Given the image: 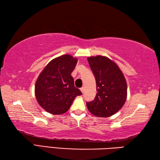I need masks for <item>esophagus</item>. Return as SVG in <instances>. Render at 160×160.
<instances>
[{
  "label": "esophagus",
  "instance_id": "esophagus-1",
  "mask_svg": "<svg viewBox=\"0 0 160 160\" xmlns=\"http://www.w3.org/2000/svg\"><path fill=\"white\" fill-rule=\"evenodd\" d=\"M84 89H84V87H81V88H80V91H82V93L84 92Z\"/></svg>",
  "mask_w": 160,
  "mask_h": 160
}]
</instances>
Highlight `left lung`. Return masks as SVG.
Masks as SVG:
<instances>
[{"label":"left lung","mask_w":160,"mask_h":160,"mask_svg":"<svg viewBox=\"0 0 160 160\" xmlns=\"http://www.w3.org/2000/svg\"><path fill=\"white\" fill-rule=\"evenodd\" d=\"M96 81L98 93L94 100L87 102L88 109L98 117H109L123 106L127 95V82L115 62L107 57L87 58Z\"/></svg>","instance_id":"obj_1"}]
</instances>
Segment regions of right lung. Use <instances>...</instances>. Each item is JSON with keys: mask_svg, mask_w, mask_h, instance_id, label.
Here are the masks:
<instances>
[{"mask_svg": "<svg viewBox=\"0 0 160 160\" xmlns=\"http://www.w3.org/2000/svg\"><path fill=\"white\" fill-rule=\"evenodd\" d=\"M77 59L63 55L52 60L37 79L35 94L40 107L49 113L60 115L69 109L73 101L82 95L75 87L71 76L77 64Z\"/></svg>", "mask_w": 160, "mask_h": 160, "instance_id": "add662e5", "label": "right lung"}]
</instances>
